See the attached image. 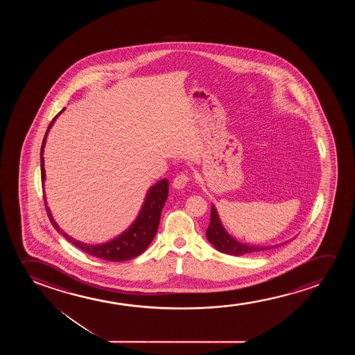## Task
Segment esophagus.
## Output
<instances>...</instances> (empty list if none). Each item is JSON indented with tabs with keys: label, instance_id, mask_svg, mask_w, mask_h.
<instances>
[{
	"label": "esophagus",
	"instance_id": "1",
	"mask_svg": "<svg viewBox=\"0 0 355 355\" xmlns=\"http://www.w3.org/2000/svg\"><path fill=\"white\" fill-rule=\"evenodd\" d=\"M188 182H189L188 175L180 173V175H177L175 180H173V187H175V189H183Z\"/></svg>",
	"mask_w": 355,
	"mask_h": 355
}]
</instances>
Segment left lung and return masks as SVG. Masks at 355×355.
Wrapping results in <instances>:
<instances>
[{"mask_svg":"<svg viewBox=\"0 0 355 355\" xmlns=\"http://www.w3.org/2000/svg\"><path fill=\"white\" fill-rule=\"evenodd\" d=\"M206 236L217 251L225 254H232V256H243V254H251V253L263 252L287 243L286 241L279 245L261 246V245H248V243L239 241L234 238L233 235L228 233L227 229L224 228L223 223L219 218L218 211L214 204L211 206V219H209V228L206 230Z\"/></svg>","mask_w":355,"mask_h":355,"instance_id":"8db88e82","label":"left lung"}]
</instances>
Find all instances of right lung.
<instances>
[{
    "label": "right lung",
    "mask_w": 355,
    "mask_h": 355,
    "mask_svg": "<svg viewBox=\"0 0 355 355\" xmlns=\"http://www.w3.org/2000/svg\"><path fill=\"white\" fill-rule=\"evenodd\" d=\"M65 109L59 112L58 115L54 117L52 122L49 123V130L44 135L42 146H41V153H40L41 180H42V188H44V205H46V211L49 214L51 223L60 235H63L64 238L68 240L69 243H73L76 248L83 250L91 256H94V257L101 258L104 261H110V262H123V261H128V259L139 256L141 253L146 251L151 241L155 238L156 232H157L159 223H160L161 211L164 209L166 200L168 196V187H170L168 180H161L155 184L151 185L150 188L146 191L144 202L141 205V209L137 214L136 219L133 220V223L126 230H123L121 234H119L117 236L112 239V240H109L107 243L92 245V243H81L76 239L71 238L54 220L53 216L51 214V209L47 206V200H46V195H44V180H46L44 159V146H46V141H47V136H49L51 127L53 126L57 117Z\"/></svg>",
    "instance_id": "obj_1"
}]
</instances>
